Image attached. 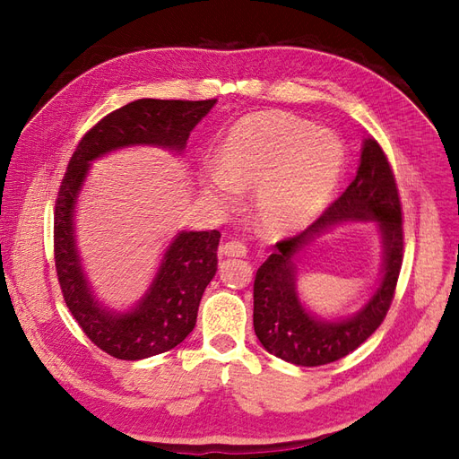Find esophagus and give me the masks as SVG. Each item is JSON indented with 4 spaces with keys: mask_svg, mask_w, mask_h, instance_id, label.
<instances>
[{
    "mask_svg": "<svg viewBox=\"0 0 459 459\" xmlns=\"http://www.w3.org/2000/svg\"><path fill=\"white\" fill-rule=\"evenodd\" d=\"M220 253L224 256L243 258V256H247V245L241 241H228L220 247Z\"/></svg>",
    "mask_w": 459,
    "mask_h": 459,
    "instance_id": "1",
    "label": "esophagus"
}]
</instances>
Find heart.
I'll return each mask as SVG.
<instances>
[{"label":"heart","mask_w":459,"mask_h":459,"mask_svg":"<svg viewBox=\"0 0 459 459\" xmlns=\"http://www.w3.org/2000/svg\"><path fill=\"white\" fill-rule=\"evenodd\" d=\"M342 147L310 120L260 110L239 118L216 147V169L206 187L224 206L238 189H255L253 214L262 233L285 238L325 211L342 172Z\"/></svg>","instance_id":"heart-1"}]
</instances>
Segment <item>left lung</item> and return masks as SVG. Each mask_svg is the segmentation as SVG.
<instances>
[{"label": "left lung", "mask_w": 459, "mask_h": 459, "mask_svg": "<svg viewBox=\"0 0 459 459\" xmlns=\"http://www.w3.org/2000/svg\"><path fill=\"white\" fill-rule=\"evenodd\" d=\"M375 221L384 238V275L367 307L344 320L316 318L296 295L294 256L316 234L341 221ZM404 256V230L396 179L381 145L368 137L352 184L322 218L295 238L275 243V253L255 277V333L270 354L295 366H324L356 351L391 308Z\"/></svg>", "instance_id": "left-lung-1"}]
</instances>
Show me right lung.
I'll use <instances>...</instances> for the list:
<instances>
[{
	"instance_id": "add662e5",
	"label": "right lung",
	"mask_w": 459,
	"mask_h": 459,
	"mask_svg": "<svg viewBox=\"0 0 459 459\" xmlns=\"http://www.w3.org/2000/svg\"><path fill=\"white\" fill-rule=\"evenodd\" d=\"M216 100H137L86 132L68 160L53 218V251L68 310L100 349L118 359H143L182 342L195 327L199 302L216 273L220 231H179L166 248L155 280L130 312L105 308L91 293L74 241V206L90 162L110 151L157 145L182 152L191 130Z\"/></svg>"
}]
</instances>
